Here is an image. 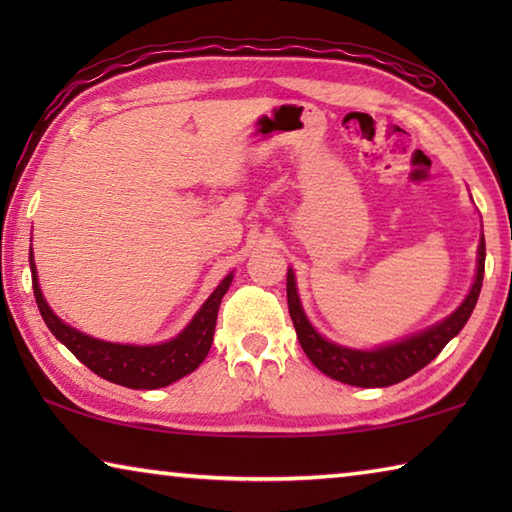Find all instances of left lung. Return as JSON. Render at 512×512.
Returning <instances> with one entry per match:
<instances>
[{
	"mask_svg": "<svg viewBox=\"0 0 512 512\" xmlns=\"http://www.w3.org/2000/svg\"><path fill=\"white\" fill-rule=\"evenodd\" d=\"M483 266H485V239L481 235L479 250H476V275L465 300L458 305L447 318L438 320L436 325L422 329L418 334L406 336V339L377 345L372 350H357L348 345H339L325 339L318 329L309 323V318L302 309V302L296 287V273L289 266L287 271V300L289 314L296 327L298 341L309 361L341 384L359 386V388H384L393 386L397 381L415 375L429 361L440 354V350L454 339V336L465 327L467 318L472 316L476 300H479L481 284H483Z\"/></svg>",
	"mask_w": 512,
	"mask_h": 512,
	"instance_id": "8db88e82",
	"label": "left lung"
}]
</instances>
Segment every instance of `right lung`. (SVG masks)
Masks as SVG:
<instances>
[{
    "mask_svg": "<svg viewBox=\"0 0 512 512\" xmlns=\"http://www.w3.org/2000/svg\"><path fill=\"white\" fill-rule=\"evenodd\" d=\"M29 264L33 277V296H36L40 316L51 329V334L83 366H88L94 375L108 379L112 384L137 388V391H153V388L169 386L201 366L212 348L221 298L230 289L232 277H235L232 271L223 277L219 287L210 293V298L203 302L201 309L196 311L194 318L189 320L187 327L178 336L155 345H133L94 339V336L83 334L76 327L67 325L65 320H60L40 291L33 248L29 250Z\"/></svg>",
    "mask_w": 512,
    "mask_h": 512,
    "instance_id": "1",
    "label": "right lung"
}]
</instances>
